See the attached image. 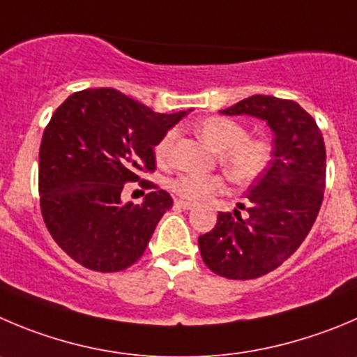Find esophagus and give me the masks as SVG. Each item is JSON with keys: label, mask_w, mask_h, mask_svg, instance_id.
<instances>
[{"label": "esophagus", "mask_w": 357, "mask_h": 357, "mask_svg": "<svg viewBox=\"0 0 357 357\" xmlns=\"http://www.w3.org/2000/svg\"><path fill=\"white\" fill-rule=\"evenodd\" d=\"M175 205L178 206V208H182V210H191L192 206H195L191 202H184V199H176Z\"/></svg>", "instance_id": "1"}]
</instances>
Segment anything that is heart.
<instances>
[{
	"label": "heart",
	"mask_w": 357,
	"mask_h": 357,
	"mask_svg": "<svg viewBox=\"0 0 357 357\" xmlns=\"http://www.w3.org/2000/svg\"><path fill=\"white\" fill-rule=\"evenodd\" d=\"M196 131L217 151V161L238 185H249L264 175L273 159V145L263 135H247V128L235 119L212 115L196 126ZM175 131H168L155 145V159L168 162L175 145ZM169 189L188 202H203L226 189V176L219 173H181L169 181Z\"/></svg>",
	"instance_id": "obj_1"
}]
</instances>
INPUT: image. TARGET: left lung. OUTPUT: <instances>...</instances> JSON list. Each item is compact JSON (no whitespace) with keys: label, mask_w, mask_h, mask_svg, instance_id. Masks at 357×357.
Here are the masks:
<instances>
[{"label":"left lung","mask_w":357,"mask_h":357,"mask_svg":"<svg viewBox=\"0 0 357 357\" xmlns=\"http://www.w3.org/2000/svg\"><path fill=\"white\" fill-rule=\"evenodd\" d=\"M220 114L254 115L275 133V159L250 185L247 215L219 212L215 227L198 238L213 273L250 280L293 256L314 226L326 188L324 138L314 117L291 100L256 94Z\"/></svg>","instance_id":"8db88e82"}]
</instances>
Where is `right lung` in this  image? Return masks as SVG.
Masks as SVG:
<instances>
[{
	"instance_id": "1",
	"label": "right lung",
	"mask_w": 357,
	"mask_h": 357,
	"mask_svg": "<svg viewBox=\"0 0 357 357\" xmlns=\"http://www.w3.org/2000/svg\"><path fill=\"white\" fill-rule=\"evenodd\" d=\"M184 115L155 114L110 87L73 93L54 112L40 145V208L71 259L114 273L144 256L173 199L142 173L154 172V147ZM130 181L153 189L140 206L120 202Z\"/></svg>"
}]
</instances>
